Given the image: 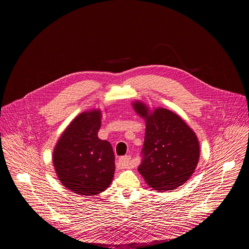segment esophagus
<instances>
[{
	"label": "esophagus",
	"instance_id": "34e87169",
	"mask_svg": "<svg viewBox=\"0 0 249 249\" xmlns=\"http://www.w3.org/2000/svg\"><path fill=\"white\" fill-rule=\"evenodd\" d=\"M130 160H131L130 156H124V157H122V158L119 159V162H120V164H121L123 167H125V168H126V167H128V165H129Z\"/></svg>",
	"mask_w": 249,
	"mask_h": 249
}]
</instances>
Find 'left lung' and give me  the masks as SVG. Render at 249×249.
<instances>
[{"label":"left lung","mask_w":249,"mask_h":249,"mask_svg":"<svg viewBox=\"0 0 249 249\" xmlns=\"http://www.w3.org/2000/svg\"><path fill=\"white\" fill-rule=\"evenodd\" d=\"M132 106L145 120L140 174L155 190L176 189L188 180L197 165L199 143L196 135L171 110L159 107L150 112L141 102Z\"/></svg>","instance_id":"obj_1"}]
</instances>
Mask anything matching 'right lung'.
<instances>
[{"mask_svg":"<svg viewBox=\"0 0 249 249\" xmlns=\"http://www.w3.org/2000/svg\"><path fill=\"white\" fill-rule=\"evenodd\" d=\"M102 112L92 109L80 113L56 142L53 163L62 184L80 196L101 194L114 174L111 144L98 138Z\"/></svg>","mask_w":249,"mask_h":249,"instance_id":"right-lung-1","label":"right lung"}]
</instances>
